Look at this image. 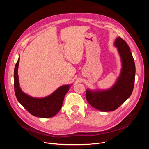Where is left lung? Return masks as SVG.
<instances>
[{"mask_svg":"<svg viewBox=\"0 0 149 149\" xmlns=\"http://www.w3.org/2000/svg\"><path fill=\"white\" fill-rule=\"evenodd\" d=\"M115 45L121 58V73L113 86L107 91L92 92L87 90L86 98L93 107L101 112L113 111L130 97L134 87L135 65L127 43L120 37H117Z\"/></svg>","mask_w":149,"mask_h":149,"instance_id":"obj_1","label":"left lung"}]
</instances>
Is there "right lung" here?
<instances>
[{"mask_svg":"<svg viewBox=\"0 0 149 149\" xmlns=\"http://www.w3.org/2000/svg\"><path fill=\"white\" fill-rule=\"evenodd\" d=\"M19 58L14 68V92L19 102L26 110L35 116L40 118H50L56 115L61 109L66 93L69 89V85L60 87L48 97L35 98L23 93L20 88L18 77Z\"/></svg>","mask_w":149,"mask_h":149,"instance_id":"obj_1","label":"right lung"}]
</instances>
